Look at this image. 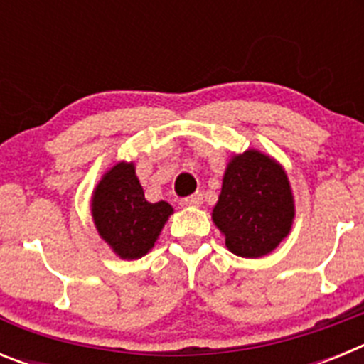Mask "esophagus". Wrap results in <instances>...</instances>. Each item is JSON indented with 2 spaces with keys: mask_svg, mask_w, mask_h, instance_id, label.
Masks as SVG:
<instances>
[{
  "mask_svg": "<svg viewBox=\"0 0 364 364\" xmlns=\"http://www.w3.org/2000/svg\"><path fill=\"white\" fill-rule=\"evenodd\" d=\"M202 202H204V198H202L200 193H195V195H191V197L184 198V200L180 202V204L184 205V208H198Z\"/></svg>",
  "mask_w": 364,
  "mask_h": 364,
  "instance_id": "34e87169",
  "label": "esophagus"
}]
</instances>
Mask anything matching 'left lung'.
Listing matches in <instances>:
<instances>
[{
  "mask_svg": "<svg viewBox=\"0 0 364 364\" xmlns=\"http://www.w3.org/2000/svg\"><path fill=\"white\" fill-rule=\"evenodd\" d=\"M294 217L290 180L277 160L257 149L231 156L211 213L231 253L268 255L290 233Z\"/></svg>",
  "mask_w": 364,
  "mask_h": 364,
  "instance_id": "8db88e82",
  "label": "left lung"
}]
</instances>
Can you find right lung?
Instances as JSON below:
<instances>
[{
    "mask_svg": "<svg viewBox=\"0 0 364 364\" xmlns=\"http://www.w3.org/2000/svg\"><path fill=\"white\" fill-rule=\"evenodd\" d=\"M91 213L100 237L120 259L146 255L159 239L173 208L146 200L133 162L112 166L92 191Z\"/></svg>",
    "mask_w": 364,
    "mask_h": 364,
    "instance_id": "1",
    "label": "right lung"
}]
</instances>
